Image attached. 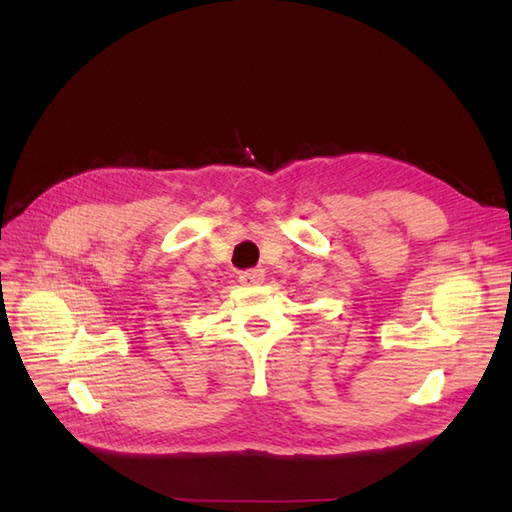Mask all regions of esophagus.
<instances>
[{
	"label": "esophagus",
	"mask_w": 512,
	"mask_h": 512,
	"mask_svg": "<svg viewBox=\"0 0 512 512\" xmlns=\"http://www.w3.org/2000/svg\"><path fill=\"white\" fill-rule=\"evenodd\" d=\"M262 280H265V273H262L260 269H250V271H243V273L239 275V282H241L243 286H256V284H260Z\"/></svg>",
	"instance_id": "34e87169"
}]
</instances>
